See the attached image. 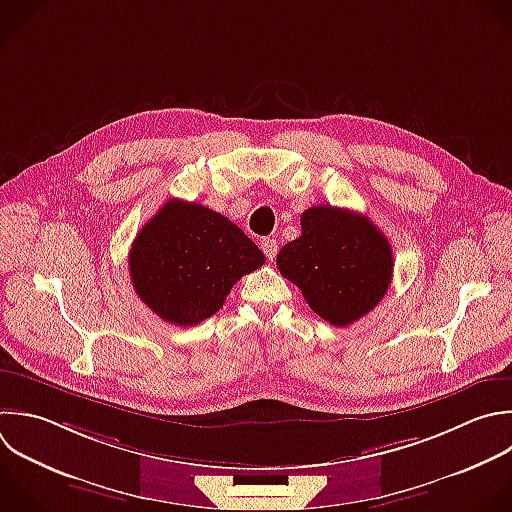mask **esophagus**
Masks as SVG:
<instances>
[{"mask_svg":"<svg viewBox=\"0 0 512 512\" xmlns=\"http://www.w3.org/2000/svg\"><path fill=\"white\" fill-rule=\"evenodd\" d=\"M260 248H262L266 260H268V262H274V258H276V254H278V242H276L274 238H262Z\"/></svg>","mask_w":512,"mask_h":512,"instance_id":"esophagus-1","label":"esophagus"}]
</instances>
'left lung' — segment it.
Masks as SVG:
<instances>
[{"mask_svg": "<svg viewBox=\"0 0 512 512\" xmlns=\"http://www.w3.org/2000/svg\"><path fill=\"white\" fill-rule=\"evenodd\" d=\"M302 234L282 246L276 266L302 290L308 306L334 326L368 314L392 280L386 236L362 214L314 206L300 216Z\"/></svg>", "mask_w": 512, "mask_h": 512, "instance_id": "8db88e82", "label": "left lung"}]
</instances>
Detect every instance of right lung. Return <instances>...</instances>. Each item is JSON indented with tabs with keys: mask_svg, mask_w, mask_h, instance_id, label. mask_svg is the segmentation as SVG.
I'll return each mask as SVG.
<instances>
[{
	"mask_svg": "<svg viewBox=\"0 0 512 512\" xmlns=\"http://www.w3.org/2000/svg\"><path fill=\"white\" fill-rule=\"evenodd\" d=\"M128 264L136 294L154 314L194 326L222 308L264 254L226 216L172 198L138 232Z\"/></svg>",
	"mask_w": 512,
	"mask_h": 512,
	"instance_id": "obj_1",
	"label": "right lung"
}]
</instances>
